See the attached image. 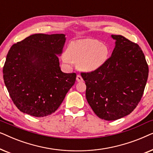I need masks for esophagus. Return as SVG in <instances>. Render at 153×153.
Masks as SVG:
<instances>
[{
    "mask_svg": "<svg viewBox=\"0 0 153 153\" xmlns=\"http://www.w3.org/2000/svg\"><path fill=\"white\" fill-rule=\"evenodd\" d=\"M76 81L78 82H80V81H83V79L80 74H77L76 76Z\"/></svg>",
    "mask_w": 153,
    "mask_h": 153,
    "instance_id": "1",
    "label": "esophagus"
}]
</instances>
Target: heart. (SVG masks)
<instances>
[{
  "mask_svg": "<svg viewBox=\"0 0 153 153\" xmlns=\"http://www.w3.org/2000/svg\"><path fill=\"white\" fill-rule=\"evenodd\" d=\"M108 49L101 42L95 39H84L73 41L68 46L63 62L78 64L79 69L93 72L99 69L106 61Z\"/></svg>",
  "mask_w": 153,
  "mask_h": 153,
  "instance_id": "obj_1",
  "label": "heart"
}]
</instances>
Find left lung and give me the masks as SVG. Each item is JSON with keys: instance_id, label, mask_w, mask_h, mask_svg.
<instances>
[{"instance_id": "left-lung-1", "label": "left lung", "mask_w": 153, "mask_h": 153, "mask_svg": "<svg viewBox=\"0 0 153 153\" xmlns=\"http://www.w3.org/2000/svg\"><path fill=\"white\" fill-rule=\"evenodd\" d=\"M111 37L116 47L111 57L98 70L81 73L89 105L105 120H118L134 110L148 76V65L141 47L122 35Z\"/></svg>"}]
</instances>
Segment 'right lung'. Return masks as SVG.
<instances>
[{"mask_svg": "<svg viewBox=\"0 0 153 153\" xmlns=\"http://www.w3.org/2000/svg\"><path fill=\"white\" fill-rule=\"evenodd\" d=\"M64 34L31 35L10 48L3 79L10 97L21 111L35 117L53 114L76 81V73L62 72L58 55Z\"/></svg>", "mask_w": 153, "mask_h": 153, "instance_id": "1", "label": "right lung"}]
</instances>
